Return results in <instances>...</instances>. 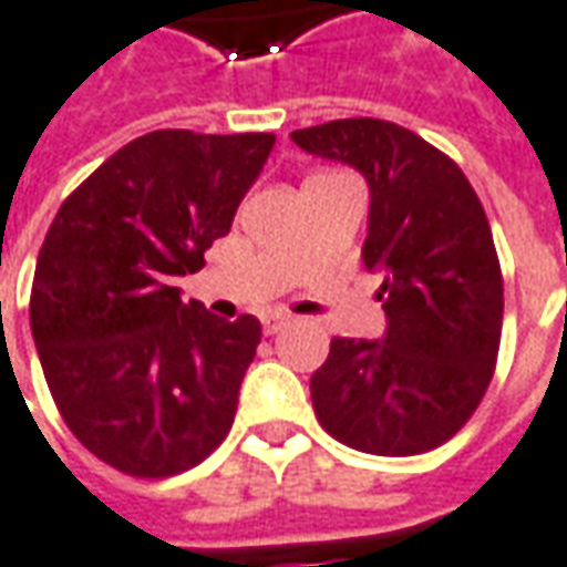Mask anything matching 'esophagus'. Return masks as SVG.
<instances>
[{"mask_svg":"<svg viewBox=\"0 0 567 567\" xmlns=\"http://www.w3.org/2000/svg\"><path fill=\"white\" fill-rule=\"evenodd\" d=\"M290 323V315H280V311H271V315H261V330L265 336H275L280 327H287Z\"/></svg>","mask_w":567,"mask_h":567,"instance_id":"esophagus-1","label":"esophagus"}]
</instances>
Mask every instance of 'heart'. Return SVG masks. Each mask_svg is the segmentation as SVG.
Listing matches in <instances>:
<instances>
[{
	"label": "heart",
	"mask_w": 567,
	"mask_h": 567,
	"mask_svg": "<svg viewBox=\"0 0 567 567\" xmlns=\"http://www.w3.org/2000/svg\"><path fill=\"white\" fill-rule=\"evenodd\" d=\"M321 175H333V172H321Z\"/></svg>",
	"instance_id": "b5f03b06"
}]
</instances>
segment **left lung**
Wrapping results in <instances>:
<instances>
[{"mask_svg":"<svg viewBox=\"0 0 567 567\" xmlns=\"http://www.w3.org/2000/svg\"><path fill=\"white\" fill-rule=\"evenodd\" d=\"M290 138L364 175L361 259L385 275V336H336L311 377L315 413L364 454L432 451L466 425L497 364L503 275L482 200L454 159L385 120H333Z\"/></svg>","mask_w":567,"mask_h":567,"instance_id":"8db88e82","label":"left lung"}]
</instances>
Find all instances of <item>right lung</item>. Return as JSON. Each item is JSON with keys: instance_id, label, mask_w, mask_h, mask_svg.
Returning a JSON list of instances; mask_svg holds the SVG:
<instances>
[{"instance_id": "1", "label": "right lung", "mask_w": 567, "mask_h": 567, "mask_svg": "<svg viewBox=\"0 0 567 567\" xmlns=\"http://www.w3.org/2000/svg\"><path fill=\"white\" fill-rule=\"evenodd\" d=\"M275 147L268 132L159 128L120 147L61 203L39 249L30 330L85 451L135 478L203 463L231 432L261 323L182 302L175 277L231 231Z\"/></svg>"}]
</instances>
